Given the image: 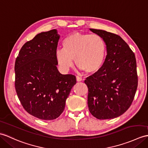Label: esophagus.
<instances>
[{"instance_id": "1", "label": "esophagus", "mask_w": 148, "mask_h": 148, "mask_svg": "<svg viewBox=\"0 0 148 148\" xmlns=\"http://www.w3.org/2000/svg\"><path fill=\"white\" fill-rule=\"evenodd\" d=\"M76 80H77V82H80V81H82V77L78 76V75H77V76H76Z\"/></svg>"}]
</instances>
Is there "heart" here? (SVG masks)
<instances>
[{
    "mask_svg": "<svg viewBox=\"0 0 148 148\" xmlns=\"http://www.w3.org/2000/svg\"><path fill=\"white\" fill-rule=\"evenodd\" d=\"M106 51V44L101 36L74 33L64 39L62 49L57 50L56 58L64 71L73 66L74 58L78 67L88 73H92L102 67Z\"/></svg>",
    "mask_w": 148,
    "mask_h": 148,
    "instance_id": "obj_1",
    "label": "heart"
}]
</instances>
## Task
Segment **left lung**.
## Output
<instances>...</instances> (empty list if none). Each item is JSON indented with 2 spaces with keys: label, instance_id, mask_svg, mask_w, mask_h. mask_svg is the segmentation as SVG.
Returning a JSON list of instances; mask_svg holds the SVG:
<instances>
[{
  "label": "left lung",
  "instance_id": "obj_1",
  "mask_svg": "<svg viewBox=\"0 0 148 148\" xmlns=\"http://www.w3.org/2000/svg\"><path fill=\"white\" fill-rule=\"evenodd\" d=\"M106 45L102 67L84 81L90 113L99 120L114 119L127 110L137 88L135 55L122 38L104 30L90 29Z\"/></svg>",
  "mask_w": 148,
  "mask_h": 148
}]
</instances>
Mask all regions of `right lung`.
Segmentation results:
<instances>
[{
  "mask_svg": "<svg viewBox=\"0 0 148 148\" xmlns=\"http://www.w3.org/2000/svg\"><path fill=\"white\" fill-rule=\"evenodd\" d=\"M59 38L56 29L38 34L22 47L15 62V88L21 103L30 115L45 121L61 115L76 83L75 75L57 69Z\"/></svg>",
  "mask_w": 148,
  "mask_h": 148,
  "instance_id": "1",
  "label": "right lung"
}]
</instances>
